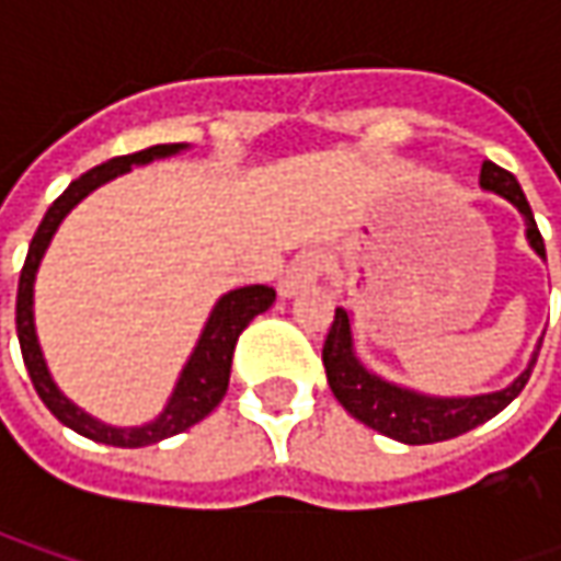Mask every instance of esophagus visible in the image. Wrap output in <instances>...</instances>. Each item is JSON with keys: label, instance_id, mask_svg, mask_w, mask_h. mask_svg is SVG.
Masks as SVG:
<instances>
[{"label": "esophagus", "instance_id": "obj_1", "mask_svg": "<svg viewBox=\"0 0 561 561\" xmlns=\"http://www.w3.org/2000/svg\"><path fill=\"white\" fill-rule=\"evenodd\" d=\"M321 274H324V255L318 249H306L290 262V271H287L280 290H284V296H293V293L306 290L309 284H314Z\"/></svg>", "mask_w": 561, "mask_h": 561}]
</instances>
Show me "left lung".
Instances as JSON below:
<instances>
[{
	"instance_id": "left-lung-1",
	"label": "left lung",
	"mask_w": 561,
	"mask_h": 561,
	"mask_svg": "<svg viewBox=\"0 0 561 561\" xmlns=\"http://www.w3.org/2000/svg\"><path fill=\"white\" fill-rule=\"evenodd\" d=\"M481 186L493 190L500 196H506L508 203L515 205L525 215L528 225V240L534 252L540 259H547V247L543 237L537 230L534 211H530L528 199L522 193V186L515 181V174H508L506 168L500 164L484 162L481 168ZM324 368H328V383L334 390L336 402L358 419L362 424L375 427L377 434L393 437L399 443L409 446H421V443H440L453 440L465 431L484 424L493 415H500L512 399L518 397L528 383L534 362L508 383L506 390L496 393H484V397H465V399H440V397H421L415 390H402L397 383H387L377 375H371L368 368H362V362L353 353V336H350V314L346 309H336L334 324L328 331L324 340Z\"/></svg>"
}]
</instances>
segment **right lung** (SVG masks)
Segmentation results:
<instances>
[{
  "label": "right lung",
  "mask_w": 561,
  "mask_h": 561,
  "mask_svg": "<svg viewBox=\"0 0 561 561\" xmlns=\"http://www.w3.org/2000/svg\"><path fill=\"white\" fill-rule=\"evenodd\" d=\"M184 149L181 142H162V146H149L142 152L134 156H118L112 162L96 164L90 168L87 174H80L75 184L68 186L46 211V218L39 221L36 233H33L31 249H27V259H24V268H21V280H18V309H14V321H18V340H21V356L24 365L31 371L33 390L39 393V399L46 402V409L53 412L55 419L61 424H68L71 431L90 437L96 443H108V446H124V449H137V446H149V443H159L164 437H174L186 427H193L196 421H203L227 393V383H230V362H233V350H237V340L247 331V324L271 309L274 302V290L271 287H240V290H230L227 296L218 299L215 312L205 324L203 336H199V346L193 350V356L186 362L184 375L174 387V397L168 402L159 419L152 424H142V427H108L102 421L90 419L87 412H80L75 402L58 393V387L49 377V368L43 362L39 353V343H36V331H33V277L39 268V259L53 240L55 227L61 225V218L75 208L90 190H96L99 184L118 178L121 171H130V164L152 162V159H162Z\"/></svg>",
  "instance_id": "1"
}]
</instances>
